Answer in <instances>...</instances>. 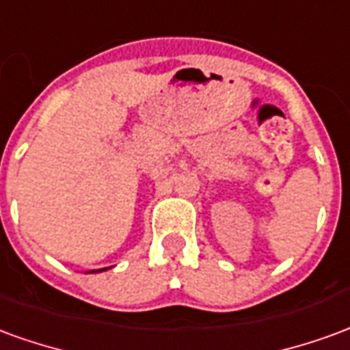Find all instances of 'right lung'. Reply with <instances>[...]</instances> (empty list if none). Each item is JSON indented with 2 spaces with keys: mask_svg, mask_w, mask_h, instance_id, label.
<instances>
[{
  "mask_svg": "<svg viewBox=\"0 0 350 350\" xmlns=\"http://www.w3.org/2000/svg\"><path fill=\"white\" fill-rule=\"evenodd\" d=\"M103 270H107V268H103ZM92 271H95V270H92Z\"/></svg>",
  "mask_w": 350,
  "mask_h": 350,
  "instance_id": "1",
  "label": "right lung"
}]
</instances>
